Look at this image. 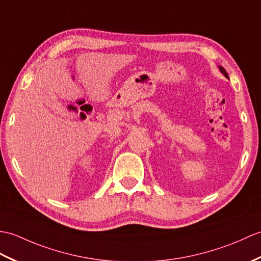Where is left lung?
I'll list each match as a JSON object with an SVG mask.
<instances>
[{
  "mask_svg": "<svg viewBox=\"0 0 261 261\" xmlns=\"http://www.w3.org/2000/svg\"><path fill=\"white\" fill-rule=\"evenodd\" d=\"M220 70H221V72H222V73L224 74V76L228 78V73H227V71H225V70H224V69H223L222 67H220Z\"/></svg>",
  "mask_w": 261,
  "mask_h": 261,
  "instance_id": "1",
  "label": "left lung"
}]
</instances>
